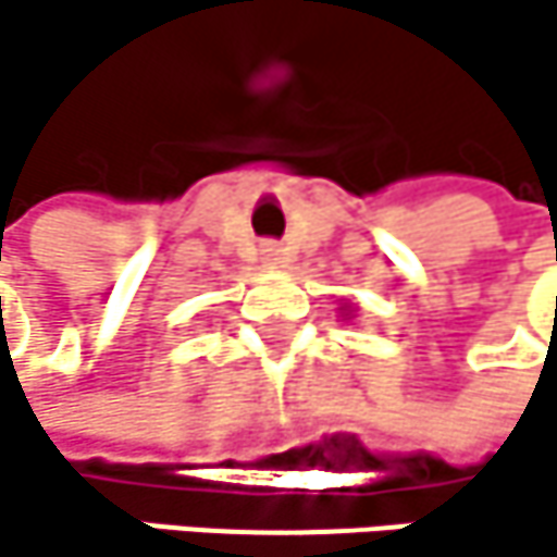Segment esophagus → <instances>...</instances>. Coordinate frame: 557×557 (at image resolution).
<instances>
[{"label": "esophagus", "mask_w": 557, "mask_h": 557, "mask_svg": "<svg viewBox=\"0 0 557 557\" xmlns=\"http://www.w3.org/2000/svg\"><path fill=\"white\" fill-rule=\"evenodd\" d=\"M260 260H263L267 267H281V263L287 260V253H284L281 244H267V247L260 250Z\"/></svg>", "instance_id": "34e87169"}]
</instances>
